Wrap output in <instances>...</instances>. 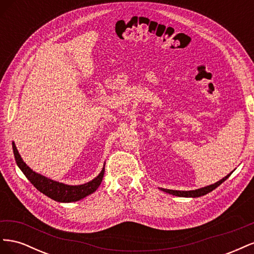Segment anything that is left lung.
<instances>
[{"mask_svg":"<svg viewBox=\"0 0 254 254\" xmlns=\"http://www.w3.org/2000/svg\"><path fill=\"white\" fill-rule=\"evenodd\" d=\"M230 175H231V174H229L228 176L225 177V178H222L218 182L212 184V186L205 187V188H202V189H198V190H166V189H162V190L165 191V193L172 194V195H175V196H179V197H200V196H203L207 193H210V191H212L213 190H215L217 187H219L222 182L226 181L229 178Z\"/></svg>","mask_w":254,"mask_h":254,"instance_id":"obj_1","label":"left lung"}]
</instances>
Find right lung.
Masks as SVG:
<instances>
[{"label": "right lung", "instance_id": "1", "mask_svg": "<svg viewBox=\"0 0 254 254\" xmlns=\"http://www.w3.org/2000/svg\"><path fill=\"white\" fill-rule=\"evenodd\" d=\"M12 150H13V156L16 159V162L20 170L25 175L26 178L30 181V183L34 184V187L40 190L45 196L50 197L51 199L58 202H73V201H78L80 199L84 198L86 196L90 195L97 190V188L101 186L103 181V177L105 173V165L103 170L95 179L92 181L81 184V186H66L64 183H59L57 181L51 180L47 177L41 176L33 172L30 168L23 162L21 159L18 149L16 147L14 143H12Z\"/></svg>", "mask_w": 254, "mask_h": 254}]
</instances>
